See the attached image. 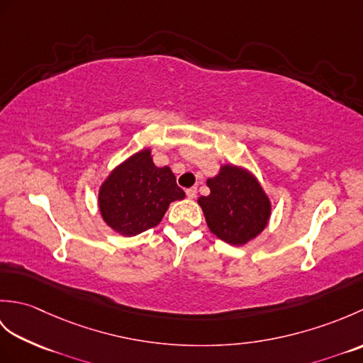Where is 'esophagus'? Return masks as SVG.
<instances>
[{
    "label": "esophagus",
    "mask_w": 363,
    "mask_h": 363,
    "mask_svg": "<svg viewBox=\"0 0 363 363\" xmlns=\"http://www.w3.org/2000/svg\"><path fill=\"white\" fill-rule=\"evenodd\" d=\"M196 191H198L196 187H190L186 190V195L189 199H194V198H196Z\"/></svg>",
    "instance_id": "34e87169"
}]
</instances>
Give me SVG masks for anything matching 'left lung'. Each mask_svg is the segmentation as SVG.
Listing matches in <instances>:
<instances>
[{
  "label": "left lung",
  "instance_id": "left-lung-1",
  "mask_svg": "<svg viewBox=\"0 0 363 363\" xmlns=\"http://www.w3.org/2000/svg\"><path fill=\"white\" fill-rule=\"evenodd\" d=\"M211 194L198 199L212 233L230 245H245L267 226L272 206L256 177L225 165L207 179Z\"/></svg>",
  "mask_w": 363,
  "mask_h": 363
}]
</instances>
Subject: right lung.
Wrapping results in <instances>:
<instances>
[{
    "label": "right lung",
    "mask_w": 363,
    "mask_h": 363,
    "mask_svg": "<svg viewBox=\"0 0 363 363\" xmlns=\"http://www.w3.org/2000/svg\"><path fill=\"white\" fill-rule=\"evenodd\" d=\"M186 196L168 167L152 164L143 150L111 173L99 190V211L104 221L123 235H137L157 226L168 206Z\"/></svg>",
    "instance_id": "obj_1"
}]
</instances>
